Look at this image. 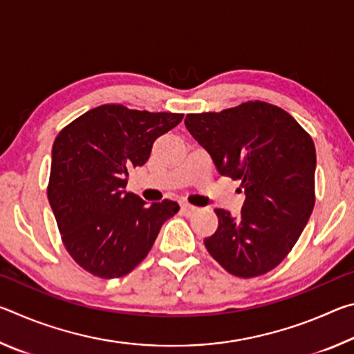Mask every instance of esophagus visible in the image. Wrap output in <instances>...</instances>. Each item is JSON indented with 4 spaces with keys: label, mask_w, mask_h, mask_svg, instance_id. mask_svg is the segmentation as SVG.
<instances>
[{
    "label": "esophagus",
    "mask_w": 354,
    "mask_h": 354,
    "mask_svg": "<svg viewBox=\"0 0 354 354\" xmlns=\"http://www.w3.org/2000/svg\"><path fill=\"white\" fill-rule=\"evenodd\" d=\"M181 211H183L184 215H194L196 211H198V207L192 206V205H189V203H183Z\"/></svg>",
    "instance_id": "1"
}]
</instances>
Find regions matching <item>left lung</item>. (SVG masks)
<instances>
[{"mask_svg": "<svg viewBox=\"0 0 354 354\" xmlns=\"http://www.w3.org/2000/svg\"><path fill=\"white\" fill-rule=\"evenodd\" d=\"M192 137L217 171L242 181L239 217L215 209L218 227L205 245L226 272L254 278L284 261L315 205V147L290 113L263 101L187 113Z\"/></svg>", "mask_w": 354, "mask_h": 354, "instance_id": "left-lung-1", "label": "left lung"}]
</instances>
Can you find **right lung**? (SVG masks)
Returning a JSON list of instances; mask_svg holds the SVG:
<instances>
[{"label":"right lung","instance_id":"1","mask_svg":"<svg viewBox=\"0 0 354 354\" xmlns=\"http://www.w3.org/2000/svg\"><path fill=\"white\" fill-rule=\"evenodd\" d=\"M183 117L103 104L57 134L48 201L65 248L84 270L104 279L128 274L179 211L170 200L148 206L124 187L128 171L145 164L154 140Z\"/></svg>","mask_w":354,"mask_h":354}]
</instances>
